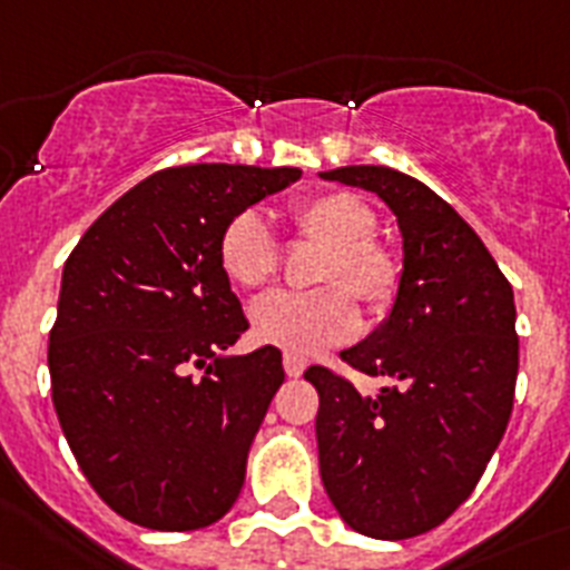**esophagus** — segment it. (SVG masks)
I'll use <instances>...</instances> for the list:
<instances>
[{
  "label": "esophagus",
  "mask_w": 570,
  "mask_h": 570,
  "mask_svg": "<svg viewBox=\"0 0 570 570\" xmlns=\"http://www.w3.org/2000/svg\"><path fill=\"white\" fill-rule=\"evenodd\" d=\"M284 370H286V375H289V379H298V375L306 370V361L298 358V355L286 353L284 355Z\"/></svg>",
  "instance_id": "34e87169"
}]
</instances>
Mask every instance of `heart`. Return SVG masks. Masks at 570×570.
<instances>
[{"instance_id": "obj_1", "label": "heart", "mask_w": 570, "mask_h": 570, "mask_svg": "<svg viewBox=\"0 0 570 570\" xmlns=\"http://www.w3.org/2000/svg\"><path fill=\"white\" fill-rule=\"evenodd\" d=\"M298 235L326 246L313 292H269L252 304V333L261 344L284 353L315 355L326 346L353 338L358 330V309L345 289L370 309H384L399 289V264L384 246L370 240L375 215L367 203L350 191H324L295 203L289 212ZM217 257L226 278L240 289H255L278 269V244L257 212H240L226 224Z\"/></svg>"}]
</instances>
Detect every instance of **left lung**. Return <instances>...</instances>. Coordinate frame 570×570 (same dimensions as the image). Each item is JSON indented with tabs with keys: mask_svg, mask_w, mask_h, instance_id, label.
<instances>
[{
	"mask_svg": "<svg viewBox=\"0 0 570 570\" xmlns=\"http://www.w3.org/2000/svg\"><path fill=\"white\" fill-rule=\"evenodd\" d=\"M321 177L379 195L402 232L387 318L341 353L387 387L361 395L324 367L304 373L321 402V479L353 531L419 537L473 493L508 428L519 373L513 289L482 237L422 180L387 166Z\"/></svg>",
	"mask_w": 570,
	"mask_h": 570,
	"instance_id": "obj_1",
	"label": "left lung"
}]
</instances>
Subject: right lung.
Listing matches in <instances>:
<instances>
[{
	"label": "right lung",
	"mask_w": 570,
	"mask_h": 570,
	"mask_svg": "<svg viewBox=\"0 0 570 570\" xmlns=\"http://www.w3.org/2000/svg\"><path fill=\"white\" fill-rule=\"evenodd\" d=\"M301 168L197 163L157 171L108 206L68 255L48 341L53 410L111 511L151 531L226 517L281 353L226 355L249 330L220 269L232 217Z\"/></svg>",
	"instance_id": "obj_1"
}]
</instances>
